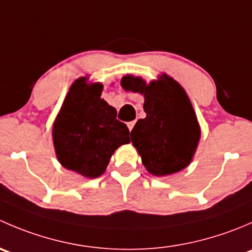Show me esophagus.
Here are the masks:
<instances>
[{"label": "esophagus", "instance_id": "34e87169", "mask_svg": "<svg viewBox=\"0 0 252 252\" xmlns=\"http://www.w3.org/2000/svg\"><path fill=\"white\" fill-rule=\"evenodd\" d=\"M134 126H135V122H129L128 123V129L129 130H133V128H134Z\"/></svg>", "mask_w": 252, "mask_h": 252}]
</instances>
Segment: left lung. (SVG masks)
I'll use <instances>...</instances> for the list:
<instances>
[{
	"instance_id": "8db88e82",
	"label": "left lung",
	"mask_w": 252,
	"mask_h": 252,
	"mask_svg": "<svg viewBox=\"0 0 252 252\" xmlns=\"http://www.w3.org/2000/svg\"><path fill=\"white\" fill-rule=\"evenodd\" d=\"M121 85L145 98L146 117L136 122L130 138L146 171L166 177L187 168L196 152L201 129L184 88L166 73L150 83L126 74Z\"/></svg>"
}]
</instances>
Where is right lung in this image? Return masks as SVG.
<instances>
[{"label": "right lung", "mask_w": 252, "mask_h": 252, "mask_svg": "<svg viewBox=\"0 0 252 252\" xmlns=\"http://www.w3.org/2000/svg\"><path fill=\"white\" fill-rule=\"evenodd\" d=\"M103 85L78 78L70 85L53 122L56 157L65 169L94 179L105 173L112 155L130 142L116 108L101 98Z\"/></svg>", "instance_id": "obj_1"}]
</instances>
